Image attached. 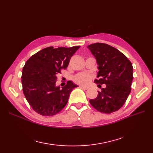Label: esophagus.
Segmentation results:
<instances>
[{
  "label": "esophagus",
  "instance_id": "obj_1",
  "mask_svg": "<svg viewBox=\"0 0 153 153\" xmlns=\"http://www.w3.org/2000/svg\"><path fill=\"white\" fill-rule=\"evenodd\" d=\"M80 88H81V89H84V90H87V89H89V87H84V86H80Z\"/></svg>",
  "mask_w": 153,
  "mask_h": 153
}]
</instances>
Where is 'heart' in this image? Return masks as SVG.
<instances>
[{
    "mask_svg": "<svg viewBox=\"0 0 153 153\" xmlns=\"http://www.w3.org/2000/svg\"><path fill=\"white\" fill-rule=\"evenodd\" d=\"M92 76L87 73H79L78 75H75L73 78V80L76 84L82 85H86L89 84L91 81Z\"/></svg>",
    "mask_w": 153,
    "mask_h": 153,
    "instance_id": "b5f03b06",
    "label": "heart"
}]
</instances>
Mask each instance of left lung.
Returning <instances> with one entry per match:
<instances>
[{
    "instance_id": "1",
    "label": "left lung",
    "mask_w": 153,
    "mask_h": 153,
    "mask_svg": "<svg viewBox=\"0 0 153 153\" xmlns=\"http://www.w3.org/2000/svg\"><path fill=\"white\" fill-rule=\"evenodd\" d=\"M95 57L99 71L94 82L106 87L98 91L91 105L102 113L111 114L121 108L131 92L133 66L129 60L119 50L105 43H96L87 46Z\"/></svg>"
}]
</instances>
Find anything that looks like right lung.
Wrapping results in <instances>:
<instances>
[{
	"label": "right lung",
	"mask_w": 153,
	"mask_h": 153,
	"mask_svg": "<svg viewBox=\"0 0 153 153\" xmlns=\"http://www.w3.org/2000/svg\"><path fill=\"white\" fill-rule=\"evenodd\" d=\"M80 46L70 48H45L30 57L23 68L22 84L25 98L36 112L52 116L64 108L71 91L76 87L71 81L60 89L57 75L66 69Z\"/></svg>",
	"instance_id": "obj_1"
}]
</instances>
